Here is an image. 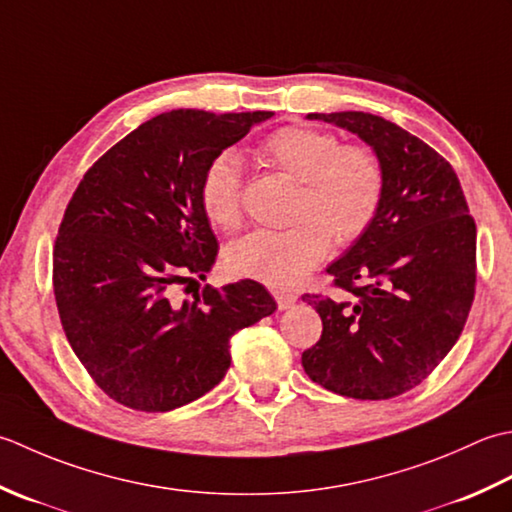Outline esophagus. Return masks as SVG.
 <instances>
[{"mask_svg": "<svg viewBox=\"0 0 512 512\" xmlns=\"http://www.w3.org/2000/svg\"><path fill=\"white\" fill-rule=\"evenodd\" d=\"M274 298H276V305L278 309H289L294 307V302L298 300L296 294H291V291H274Z\"/></svg>", "mask_w": 512, "mask_h": 512, "instance_id": "1", "label": "esophagus"}]
</instances>
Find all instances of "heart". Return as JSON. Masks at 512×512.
<instances>
[{
    "mask_svg": "<svg viewBox=\"0 0 512 512\" xmlns=\"http://www.w3.org/2000/svg\"><path fill=\"white\" fill-rule=\"evenodd\" d=\"M256 152L271 168L300 181L291 210L296 223L260 229L229 245L225 267L232 276L269 287H294L329 254L331 233L344 245L369 232L387 192V174L369 145H340L336 134L311 125H283ZM198 194L216 227H241L243 170L236 154L223 152L210 161Z\"/></svg>",
    "mask_w": 512,
    "mask_h": 512,
    "instance_id": "heart-1",
    "label": "heart"
}]
</instances>
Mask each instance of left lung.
Wrapping results in <instances>:
<instances>
[{
    "instance_id": "1",
    "label": "left lung",
    "mask_w": 512,
    "mask_h": 512,
    "mask_svg": "<svg viewBox=\"0 0 512 512\" xmlns=\"http://www.w3.org/2000/svg\"><path fill=\"white\" fill-rule=\"evenodd\" d=\"M307 117L369 143L387 192L369 232L327 267L348 296H302L322 318L302 367L344 398L389 400L429 378L460 338L475 298V221L451 163L400 125L369 112Z\"/></svg>"
}]
</instances>
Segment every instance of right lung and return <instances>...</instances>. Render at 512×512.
Here are the masks:
<instances>
[{
  "label": "right lung",
  "mask_w": 512,
  "mask_h": 512,
  "mask_svg": "<svg viewBox=\"0 0 512 512\" xmlns=\"http://www.w3.org/2000/svg\"><path fill=\"white\" fill-rule=\"evenodd\" d=\"M269 117L163 112L112 145L72 194L52 287L72 351L114 402L163 413L198 400L225 378L229 338L276 311L249 278L174 298L218 254L198 194L205 168Z\"/></svg>",
  "instance_id": "obj_1"
}]
</instances>
